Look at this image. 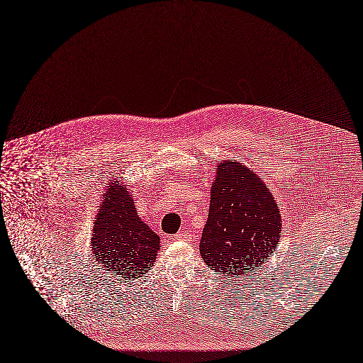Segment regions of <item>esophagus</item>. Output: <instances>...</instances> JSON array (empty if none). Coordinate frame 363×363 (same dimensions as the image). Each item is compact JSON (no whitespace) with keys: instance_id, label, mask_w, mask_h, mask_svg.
<instances>
[{"instance_id":"obj_1","label":"esophagus","mask_w":363,"mask_h":363,"mask_svg":"<svg viewBox=\"0 0 363 363\" xmlns=\"http://www.w3.org/2000/svg\"><path fill=\"white\" fill-rule=\"evenodd\" d=\"M174 238L179 240V241H190V240H191V234H190V233H186V231H180V233H177V234L174 235Z\"/></svg>"}]
</instances>
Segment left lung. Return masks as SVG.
<instances>
[{"label":"left lung","mask_w":363,"mask_h":363,"mask_svg":"<svg viewBox=\"0 0 363 363\" xmlns=\"http://www.w3.org/2000/svg\"><path fill=\"white\" fill-rule=\"evenodd\" d=\"M282 218L259 176L235 160L218 164L199 244L203 262L228 281L253 273L276 250Z\"/></svg>","instance_id":"1"}]
</instances>
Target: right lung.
Masks as SVG:
<instances>
[{
  "instance_id": "obj_1",
  "label": "right lung",
  "mask_w": 363,
  "mask_h": 363,
  "mask_svg": "<svg viewBox=\"0 0 363 363\" xmlns=\"http://www.w3.org/2000/svg\"><path fill=\"white\" fill-rule=\"evenodd\" d=\"M111 182L96 216L91 253L106 273L130 281L145 274L155 262L160 237L139 219L128 189Z\"/></svg>"
}]
</instances>
